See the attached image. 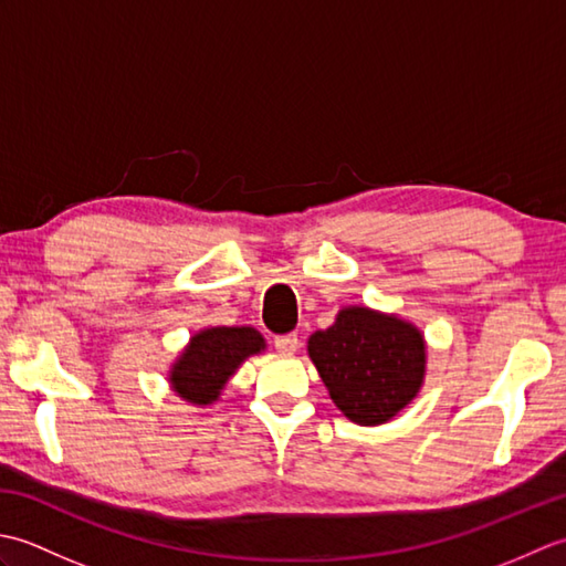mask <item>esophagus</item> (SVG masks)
I'll return each mask as SVG.
<instances>
[{"instance_id":"1","label":"esophagus","mask_w":566,"mask_h":566,"mask_svg":"<svg viewBox=\"0 0 566 566\" xmlns=\"http://www.w3.org/2000/svg\"><path fill=\"white\" fill-rule=\"evenodd\" d=\"M274 347L280 353H296L298 347V335L296 333H284V335H274Z\"/></svg>"}]
</instances>
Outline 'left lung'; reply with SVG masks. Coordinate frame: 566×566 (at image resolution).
<instances>
[{
    "label": "left lung",
    "mask_w": 566,
    "mask_h": 566,
    "mask_svg": "<svg viewBox=\"0 0 566 566\" xmlns=\"http://www.w3.org/2000/svg\"><path fill=\"white\" fill-rule=\"evenodd\" d=\"M308 357L333 403L357 426H381L411 403L426 377V340L413 323L367 306L343 308L308 338Z\"/></svg>",
    "instance_id": "8db88e82"
}]
</instances>
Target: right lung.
<instances>
[{
  "label": "right lung",
  "mask_w": 566,
  "mask_h": 566,
  "mask_svg": "<svg viewBox=\"0 0 566 566\" xmlns=\"http://www.w3.org/2000/svg\"><path fill=\"white\" fill-rule=\"evenodd\" d=\"M264 350V338L250 326L203 328L189 338L170 369L172 391L195 406L219 401L226 381L250 355Z\"/></svg>",
  "instance_id": "right-lung-1"
}]
</instances>
